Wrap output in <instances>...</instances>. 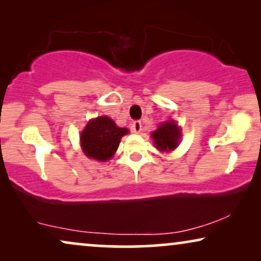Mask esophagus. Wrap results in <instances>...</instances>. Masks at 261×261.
Instances as JSON below:
<instances>
[{
	"label": "esophagus",
	"instance_id": "1",
	"mask_svg": "<svg viewBox=\"0 0 261 261\" xmlns=\"http://www.w3.org/2000/svg\"><path fill=\"white\" fill-rule=\"evenodd\" d=\"M132 130L137 134L140 133V132L142 130V126H141L140 121H134V122L132 123Z\"/></svg>",
	"mask_w": 261,
	"mask_h": 261
}]
</instances>
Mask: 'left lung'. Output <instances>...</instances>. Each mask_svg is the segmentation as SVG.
I'll return each mask as SVG.
<instances>
[{"label":"left lung","mask_w":261,"mask_h":261,"mask_svg":"<svg viewBox=\"0 0 261 261\" xmlns=\"http://www.w3.org/2000/svg\"><path fill=\"white\" fill-rule=\"evenodd\" d=\"M151 135L155 147L159 151L169 152L179 145L180 128L174 121L170 120L160 123L158 129H155Z\"/></svg>","instance_id":"1"}]
</instances>
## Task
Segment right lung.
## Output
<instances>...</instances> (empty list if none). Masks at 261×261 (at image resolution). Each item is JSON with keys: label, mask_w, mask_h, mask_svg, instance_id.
<instances>
[{"label": "right lung", "mask_w": 261, "mask_h": 261, "mask_svg": "<svg viewBox=\"0 0 261 261\" xmlns=\"http://www.w3.org/2000/svg\"><path fill=\"white\" fill-rule=\"evenodd\" d=\"M128 133L127 128H120L107 116L92 119L81 134V146L89 158L107 162L115 154L121 138Z\"/></svg>", "instance_id": "add662e5"}]
</instances>
